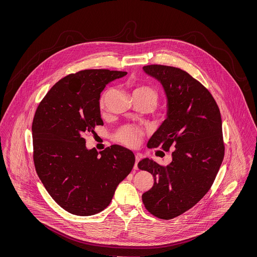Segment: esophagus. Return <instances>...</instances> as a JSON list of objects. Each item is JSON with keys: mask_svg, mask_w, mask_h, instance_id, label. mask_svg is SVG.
<instances>
[{"mask_svg": "<svg viewBox=\"0 0 257 257\" xmlns=\"http://www.w3.org/2000/svg\"><path fill=\"white\" fill-rule=\"evenodd\" d=\"M135 165H134V170H138L139 168H138V163H139V161L141 159V155L140 154H136V156H135Z\"/></svg>", "mask_w": 257, "mask_h": 257, "instance_id": "1", "label": "esophagus"}]
</instances>
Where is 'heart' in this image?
Masks as SVG:
<instances>
[{
    "label": "heart",
    "instance_id": "1",
    "mask_svg": "<svg viewBox=\"0 0 257 257\" xmlns=\"http://www.w3.org/2000/svg\"><path fill=\"white\" fill-rule=\"evenodd\" d=\"M110 92V90H108L103 97L100 100V107L101 109H103L105 107V100L107 94ZM134 95H145L148 97L153 98L156 102H157V93L156 91L149 87V86H139L134 90ZM143 137V131L139 128H136L134 126H130V125H126L121 127L115 134V140L119 143H121L123 145L127 146L129 147H137L142 140Z\"/></svg>",
    "mask_w": 257,
    "mask_h": 257
}]
</instances>
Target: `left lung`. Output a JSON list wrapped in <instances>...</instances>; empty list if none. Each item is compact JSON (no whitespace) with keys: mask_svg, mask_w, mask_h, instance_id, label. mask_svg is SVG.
Instances as JSON below:
<instances>
[{"mask_svg":"<svg viewBox=\"0 0 257 257\" xmlns=\"http://www.w3.org/2000/svg\"><path fill=\"white\" fill-rule=\"evenodd\" d=\"M143 69L161 83L168 108L147 147H172L173 152L167 167L148 158L139 162V169L154 178L142 198L149 213L171 220L206 195L220 170L224 156L220 109L207 88L182 69L159 64Z\"/></svg>","mask_w":257,"mask_h":257,"instance_id":"8db88e82","label":"left lung"}]
</instances>
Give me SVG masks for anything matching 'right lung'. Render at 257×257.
Returning <instances> with one entry per match:
<instances>
[{"label":"right lung","instance_id":"1","mask_svg":"<svg viewBox=\"0 0 257 257\" xmlns=\"http://www.w3.org/2000/svg\"><path fill=\"white\" fill-rule=\"evenodd\" d=\"M124 71L86 69L52 86L37 107L32 131L37 175L53 199L77 216H91L111 201L132 171L134 153L111 146L87 149L85 135L103 125L100 93Z\"/></svg>","mask_w":257,"mask_h":257}]
</instances>
